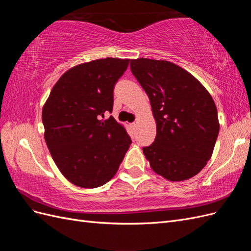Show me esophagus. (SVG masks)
Instances as JSON below:
<instances>
[{"label": "esophagus", "instance_id": "34e87169", "mask_svg": "<svg viewBox=\"0 0 251 251\" xmlns=\"http://www.w3.org/2000/svg\"><path fill=\"white\" fill-rule=\"evenodd\" d=\"M131 126H132L133 127H135L136 126H137V123H133V124H131Z\"/></svg>", "mask_w": 251, "mask_h": 251}]
</instances>
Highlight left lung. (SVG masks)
I'll list each match as a JSON object with an SVG mask.
<instances>
[{"instance_id":"1","label":"left lung","mask_w":251,"mask_h":251,"mask_svg":"<svg viewBox=\"0 0 251 251\" xmlns=\"http://www.w3.org/2000/svg\"><path fill=\"white\" fill-rule=\"evenodd\" d=\"M131 71L150 98L157 134L143 154L170 181L196 176L210 159L219 134L214 100L195 76L166 60L131 59Z\"/></svg>"}]
</instances>
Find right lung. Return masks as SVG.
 <instances>
[{
  "label": "right lung",
  "instance_id": "1",
  "mask_svg": "<svg viewBox=\"0 0 251 251\" xmlns=\"http://www.w3.org/2000/svg\"><path fill=\"white\" fill-rule=\"evenodd\" d=\"M130 59L101 58L66 71L52 88L42 112L52 159L74 185L95 188L118 171L132 140L113 110L114 86Z\"/></svg>",
  "mask_w": 251,
  "mask_h": 251
}]
</instances>
